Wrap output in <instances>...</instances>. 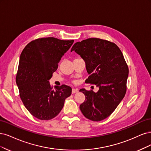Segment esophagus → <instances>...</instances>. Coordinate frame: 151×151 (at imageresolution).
Instances as JSON below:
<instances>
[{
    "label": "esophagus",
    "mask_w": 151,
    "mask_h": 151,
    "mask_svg": "<svg viewBox=\"0 0 151 151\" xmlns=\"http://www.w3.org/2000/svg\"><path fill=\"white\" fill-rule=\"evenodd\" d=\"M78 92V90L76 88H73L72 89V93H75Z\"/></svg>",
    "instance_id": "obj_1"
}]
</instances>
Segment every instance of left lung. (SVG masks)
<instances>
[{
    "label": "left lung",
    "instance_id": "1",
    "mask_svg": "<svg viewBox=\"0 0 151 151\" xmlns=\"http://www.w3.org/2000/svg\"><path fill=\"white\" fill-rule=\"evenodd\" d=\"M73 51L85 62L89 75L85 83L99 88L96 93L80 90L85 95L80 110L92 121L104 120L117 107L127 90L129 68L122 52L115 43L99 38L77 42L73 46Z\"/></svg>",
    "mask_w": 151,
    "mask_h": 151
}]
</instances>
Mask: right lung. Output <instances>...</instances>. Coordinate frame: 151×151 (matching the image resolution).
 I'll return each mask as SVG.
<instances>
[{
	"instance_id": "right-lung-1",
	"label": "right lung",
	"mask_w": 151,
	"mask_h": 151,
	"mask_svg": "<svg viewBox=\"0 0 151 151\" xmlns=\"http://www.w3.org/2000/svg\"><path fill=\"white\" fill-rule=\"evenodd\" d=\"M73 42L52 37L39 38L27 44L21 52L16 75L19 95L27 110L38 119L55 117L71 94L70 86L63 85L53 88L49 80Z\"/></svg>"
}]
</instances>
